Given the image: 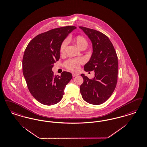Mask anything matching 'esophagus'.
I'll use <instances>...</instances> for the list:
<instances>
[{
  "mask_svg": "<svg viewBox=\"0 0 147 147\" xmlns=\"http://www.w3.org/2000/svg\"><path fill=\"white\" fill-rule=\"evenodd\" d=\"M78 76V74H77V73H72V76L73 77H75V76Z\"/></svg>",
  "mask_w": 147,
  "mask_h": 147,
  "instance_id": "1",
  "label": "esophagus"
}]
</instances>
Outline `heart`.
Instances as JSON below:
<instances>
[{"instance_id": "1", "label": "heart", "mask_w": 147, "mask_h": 147, "mask_svg": "<svg viewBox=\"0 0 147 147\" xmlns=\"http://www.w3.org/2000/svg\"><path fill=\"white\" fill-rule=\"evenodd\" d=\"M73 41L76 44L77 47L80 49H84L87 47L88 42L86 39L81 35L75 36L72 38ZM67 46L66 41H63L59 47V53L61 54H63L65 52V49ZM84 61L82 59H69L64 62V65L66 68L71 71L78 70L79 67L83 63Z\"/></svg>"}]
</instances>
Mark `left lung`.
Wrapping results in <instances>:
<instances>
[{
    "instance_id": "left-lung-1",
    "label": "left lung",
    "mask_w": 147,
    "mask_h": 147,
    "mask_svg": "<svg viewBox=\"0 0 147 147\" xmlns=\"http://www.w3.org/2000/svg\"><path fill=\"white\" fill-rule=\"evenodd\" d=\"M92 41L93 53L84 65L86 71H94L90 79L81 74L84 82L80 90L82 98L88 103L99 105L105 102L114 92L117 83L118 60L115 49L108 37L96 30L79 27Z\"/></svg>"
}]
</instances>
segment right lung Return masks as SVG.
Returning a JSON list of instances; mask_svg holds the SVG:
<instances>
[{
    "instance_id": "1",
    "label": "right lung",
    "mask_w": 147,
    "mask_h": 147,
    "mask_svg": "<svg viewBox=\"0 0 147 147\" xmlns=\"http://www.w3.org/2000/svg\"><path fill=\"white\" fill-rule=\"evenodd\" d=\"M76 27L68 26L36 35L28 43L22 59V71L30 93L41 104L51 106L61 100L71 73L54 75L53 64L60 57L59 47Z\"/></svg>"
}]
</instances>
